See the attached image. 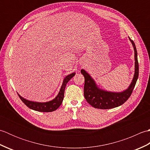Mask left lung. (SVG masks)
Returning <instances> with one entry per match:
<instances>
[{
	"label": "left lung",
	"instance_id": "1",
	"mask_svg": "<svg viewBox=\"0 0 150 150\" xmlns=\"http://www.w3.org/2000/svg\"><path fill=\"white\" fill-rule=\"evenodd\" d=\"M132 42L135 53V73L133 80L129 87L121 92L108 91L99 88L96 82L88 73L84 69H81V73L84 77V95L86 100L91 106L98 109H111L124 104L131 96L139 77V63L137 52L134 42L129 37Z\"/></svg>",
	"mask_w": 150,
	"mask_h": 150
}]
</instances>
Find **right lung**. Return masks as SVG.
<instances>
[{"instance_id": "right-lung-1", "label": "right lung", "mask_w": 150, "mask_h": 150, "mask_svg": "<svg viewBox=\"0 0 150 150\" xmlns=\"http://www.w3.org/2000/svg\"><path fill=\"white\" fill-rule=\"evenodd\" d=\"M75 75V73H72L71 74L67 75L66 77L64 79L62 86L60 89V91L58 95H57V97L55 98H53V100L50 101L46 102V103H39V102L31 101L21 97L18 93V95L21 100L23 102L28 108H30V109L37 111H41V112H52V111H53L56 110L57 109H58L59 106L61 105L62 100L64 99V90L66 86L70 79H71Z\"/></svg>"}]
</instances>
